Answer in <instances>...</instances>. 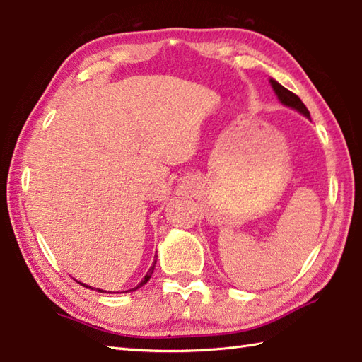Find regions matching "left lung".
<instances>
[{"label": "left lung", "instance_id": "obj_1", "mask_svg": "<svg viewBox=\"0 0 362 362\" xmlns=\"http://www.w3.org/2000/svg\"><path fill=\"white\" fill-rule=\"evenodd\" d=\"M269 83H272V88L274 90V94L278 95V99H279L281 103H283V105L297 110L298 113H302L303 116H306V118H310L308 108L305 107V103L300 100L298 95L291 93L289 89H286L284 86H281L278 81H274V79H269Z\"/></svg>", "mask_w": 362, "mask_h": 362}]
</instances>
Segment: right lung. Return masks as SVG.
Segmentation results:
<instances>
[{
  "mask_svg": "<svg viewBox=\"0 0 362 362\" xmlns=\"http://www.w3.org/2000/svg\"><path fill=\"white\" fill-rule=\"evenodd\" d=\"M155 257H158V255H155ZM155 265H156V259H155V262L151 263V267H150V269L148 272H146V274H145V278L140 281V283L136 286V287H132V289H129V291H126V292H132V291H137V289H140V287H142L144 284H146L148 283V279L151 278V274H153V269H155ZM81 286H84V287H88V289H94V287H89V286H86V284H83V283H79ZM97 292H103L102 289H97Z\"/></svg>",
  "mask_w": 362,
  "mask_h": 362,
  "instance_id": "1",
  "label": "right lung"
}]
</instances>
